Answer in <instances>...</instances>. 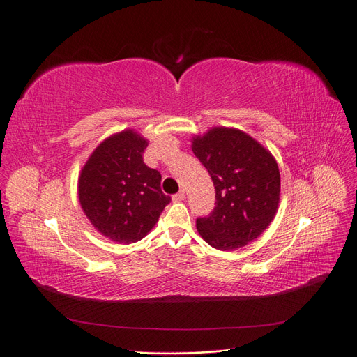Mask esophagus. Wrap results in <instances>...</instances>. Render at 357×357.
<instances>
[{
	"label": "esophagus",
	"mask_w": 357,
	"mask_h": 357,
	"mask_svg": "<svg viewBox=\"0 0 357 357\" xmlns=\"http://www.w3.org/2000/svg\"><path fill=\"white\" fill-rule=\"evenodd\" d=\"M185 190H180L178 193H177V195H174V197H172V201H174V202H178V201H183V199H185Z\"/></svg>",
	"instance_id": "esophagus-1"
}]
</instances>
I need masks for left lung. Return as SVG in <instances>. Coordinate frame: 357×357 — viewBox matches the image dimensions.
<instances>
[{
	"label": "left lung",
	"instance_id": "left-lung-1",
	"mask_svg": "<svg viewBox=\"0 0 357 357\" xmlns=\"http://www.w3.org/2000/svg\"><path fill=\"white\" fill-rule=\"evenodd\" d=\"M192 150L215 189L213 213L197 220L202 240L223 252L255 241L278 210L282 185L273 153L241 129L228 126L193 135Z\"/></svg>",
	"mask_w": 357,
	"mask_h": 357
}]
</instances>
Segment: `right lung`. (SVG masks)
Segmentation results:
<instances>
[{"instance_id": "right-lung-1", "label": "right lung", "mask_w": 357, "mask_h": 357, "mask_svg": "<svg viewBox=\"0 0 357 357\" xmlns=\"http://www.w3.org/2000/svg\"><path fill=\"white\" fill-rule=\"evenodd\" d=\"M149 139L123 129L101 142L83 165L77 195L96 232L117 244L137 243L153 229L171 198L159 171L143 162Z\"/></svg>"}]
</instances>
